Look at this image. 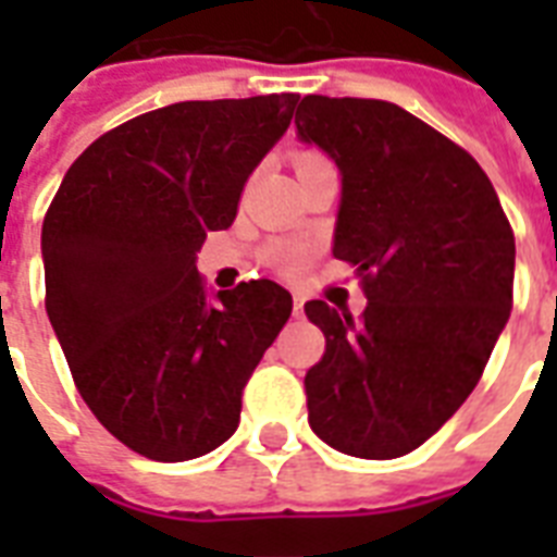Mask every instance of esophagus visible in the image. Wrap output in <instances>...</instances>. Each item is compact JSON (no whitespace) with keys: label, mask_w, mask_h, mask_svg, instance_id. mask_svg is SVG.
Returning <instances> with one entry per match:
<instances>
[{"label":"esophagus","mask_w":557,"mask_h":557,"mask_svg":"<svg viewBox=\"0 0 557 557\" xmlns=\"http://www.w3.org/2000/svg\"><path fill=\"white\" fill-rule=\"evenodd\" d=\"M292 309H295L297 318L304 314V295H300V292H295V295H292Z\"/></svg>","instance_id":"esophagus-1"}]
</instances>
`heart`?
<instances>
[{
  "instance_id": "1",
  "label": "heart",
  "mask_w": 557,
  "mask_h": 557,
  "mask_svg": "<svg viewBox=\"0 0 557 557\" xmlns=\"http://www.w3.org/2000/svg\"><path fill=\"white\" fill-rule=\"evenodd\" d=\"M321 156H314V152H300L297 156V164H309V161H318ZM269 260L277 265L280 271H286V274H295L306 265L309 260V251H306V245L300 243H277L269 251Z\"/></svg>"
}]
</instances>
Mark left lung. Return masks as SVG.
Returning a JSON list of instances; mask_svg holds the SVG:
<instances>
[{
	"label": "left lung",
	"instance_id": "obj_1",
	"mask_svg": "<svg viewBox=\"0 0 557 557\" xmlns=\"http://www.w3.org/2000/svg\"><path fill=\"white\" fill-rule=\"evenodd\" d=\"M297 138L341 173L332 253L364 283L361 318L306 304L326 352L306 372L330 448L396 459L431 440L506 330L515 234L483 168L396 103L306 95Z\"/></svg>",
	"mask_w": 557,
	"mask_h": 557
}]
</instances>
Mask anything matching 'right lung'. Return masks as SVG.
Wrapping results in <instances>:
<instances>
[{
    "mask_svg": "<svg viewBox=\"0 0 557 557\" xmlns=\"http://www.w3.org/2000/svg\"><path fill=\"white\" fill-rule=\"evenodd\" d=\"M297 100H185L133 117L83 150L48 208V321L83 401L141 457L185 462L231 440L245 381L292 314L271 280L210 292L196 251L234 222Z\"/></svg>",
    "mask_w": 557,
    "mask_h": 557,
    "instance_id": "add662e5",
    "label": "right lung"
}]
</instances>
